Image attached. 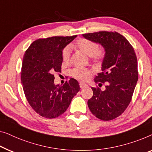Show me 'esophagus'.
I'll return each mask as SVG.
<instances>
[{
	"label": "esophagus",
	"instance_id": "34e87169",
	"mask_svg": "<svg viewBox=\"0 0 152 152\" xmlns=\"http://www.w3.org/2000/svg\"><path fill=\"white\" fill-rule=\"evenodd\" d=\"M87 87V84H85V83H80V87L81 89L85 88V87Z\"/></svg>",
	"mask_w": 152,
	"mask_h": 152
}]
</instances>
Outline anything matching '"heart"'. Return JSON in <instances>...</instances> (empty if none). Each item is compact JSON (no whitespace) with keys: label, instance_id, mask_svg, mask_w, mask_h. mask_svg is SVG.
Returning a JSON list of instances; mask_svg holds the SVG:
<instances>
[{"label":"heart","instance_id":"1","mask_svg":"<svg viewBox=\"0 0 152 152\" xmlns=\"http://www.w3.org/2000/svg\"><path fill=\"white\" fill-rule=\"evenodd\" d=\"M76 48L85 54L89 56L91 59L94 61H101L103 59L105 55V50L103 48L98 47L96 42L87 38H80L77 40L75 44ZM71 48L67 46L64 48L62 54L63 61L67 63L71 59ZM72 75L76 78L80 79L82 80H86L91 76V71L86 68L80 67H75L72 70Z\"/></svg>","mask_w":152,"mask_h":152}]
</instances>
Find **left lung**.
<instances>
[{"label":"left lung","mask_w":152,"mask_h":152,"mask_svg":"<svg viewBox=\"0 0 152 152\" xmlns=\"http://www.w3.org/2000/svg\"><path fill=\"white\" fill-rule=\"evenodd\" d=\"M83 37L99 43L105 50L102 72L94 82H107L105 90L91 87L93 96L87 104L91 112L102 121H111L121 116L131 102L138 78L136 53L123 35L114 31L83 34Z\"/></svg>","instance_id":"left-lung-1"}]
</instances>
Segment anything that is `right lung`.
<instances>
[{
  "label": "right lung",
  "instance_id": "1",
  "mask_svg": "<svg viewBox=\"0 0 152 152\" xmlns=\"http://www.w3.org/2000/svg\"><path fill=\"white\" fill-rule=\"evenodd\" d=\"M76 36L40 38L30 45L23 56L20 77L25 97L33 110L45 118L63 114L80 89L74 78L63 86L55 85L53 74L61 72L63 50Z\"/></svg>",
  "mask_w": 152,
  "mask_h": 152
}]
</instances>
